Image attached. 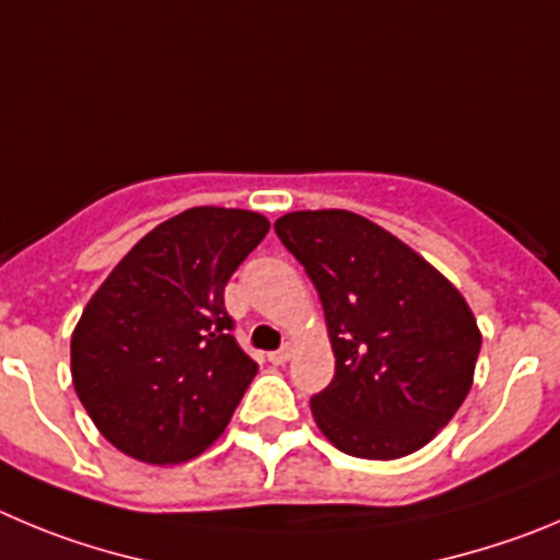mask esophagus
<instances>
[{
    "mask_svg": "<svg viewBox=\"0 0 560 560\" xmlns=\"http://www.w3.org/2000/svg\"><path fill=\"white\" fill-rule=\"evenodd\" d=\"M268 362L276 364V368H279V364H287V362H290V348H281V351H270Z\"/></svg>",
    "mask_w": 560,
    "mask_h": 560,
    "instance_id": "esophagus-1",
    "label": "esophagus"
}]
</instances>
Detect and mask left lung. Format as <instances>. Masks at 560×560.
Here are the masks:
<instances>
[{
	"label": "left lung",
	"instance_id": "1",
	"mask_svg": "<svg viewBox=\"0 0 560 560\" xmlns=\"http://www.w3.org/2000/svg\"><path fill=\"white\" fill-rule=\"evenodd\" d=\"M320 295L334 378L312 417L337 451L389 462L436 436L472 386L480 331L462 292L395 234L348 209L276 221Z\"/></svg>",
	"mask_w": 560,
	"mask_h": 560
}]
</instances>
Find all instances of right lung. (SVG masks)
<instances>
[{
    "mask_svg": "<svg viewBox=\"0 0 560 560\" xmlns=\"http://www.w3.org/2000/svg\"><path fill=\"white\" fill-rule=\"evenodd\" d=\"M268 229L248 209H185L93 292L71 334V378L109 445L179 464L221 436L256 375L232 337L223 287Z\"/></svg>",
    "mask_w": 560,
    "mask_h": 560,
    "instance_id": "1",
    "label": "right lung"
}]
</instances>
